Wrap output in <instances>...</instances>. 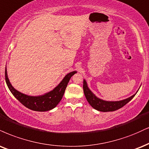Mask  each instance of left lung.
<instances>
[{"mask_svg": "<svg viewBox=\"0 0 149 149\" xmlns=\"http://www.w3.org/2000/svg\"><path fill=\"white\" fill-rule=\"evenodd\" d=\"M83 91L84 94L87 101L90 104V105L95 110H97L101 112H112L121 108L124 106L126 104L128 103L129 101H131L132 98L135 96V94L132 95V96L129 97L126 99L122 100L119 101H106L102 100L101 98L96 97L95 95L93 94L92 91L89 89L87 86V82L85 80H83Z\"/></svg>", "mask_w": 149, "mask_h": 149, "instance_id": "left-lung-1", "label": "left lung"}]
</instances>
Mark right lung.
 I'll return each instance as SVG.
<instances>
[{
  "mask_svg": "<svg viewBox=\"0 0 149 149\" xmlns=\"http://www.w3.org/2000/svg\"><path fill=\"white\" fill-rule=\"evenodd\" d=\"M76 73H77V71H75L68 73L63 78V80L60 82V83L53 90L42 96H28L14 89L9 80L6 67H5V81H6L9 89L14 95V97L19 100L21 104H23L25 107H28L30 110L38 111V112H45V111L53 109L60 103L65 92L68 82H69L71 76H73Z\"/></svg>",
  "mask_w": 149,
  "mask_h": 149,
  "instance_id": "add662e5",
  "label": "right lung"
}]
</instances>
